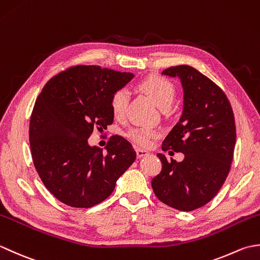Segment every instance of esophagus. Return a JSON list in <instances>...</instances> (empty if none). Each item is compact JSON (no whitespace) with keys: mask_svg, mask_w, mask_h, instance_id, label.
Here are the masks:
<instances>
[{"mask_svg":"<svg viewBox=\"0 0 260 260\" xmlns=\"http://www.w3.org/2000/svg\"><path fill=\"white\" fill-rule=\"evenodd\" d=\"M136 155H137V157L141 158V157H143V156L148 155V152L145 151V150H142V148L137 147V148H136Z\"/></svg>","mask_w":260,"mask_h":260,"instance_id":"obj_1","label":"esophagus"}]
</instances>
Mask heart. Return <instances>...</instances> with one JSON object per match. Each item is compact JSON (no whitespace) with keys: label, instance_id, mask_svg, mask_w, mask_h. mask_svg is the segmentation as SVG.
<instances>
[{"label":"heart","instance_id":"heart-1","mask_svg":"<svg viewBox=\"0 0 260 260\" xmlns=\"http://www.w3.org/2000/svg\"><path fill=\"white\" fill-rule=\"evenodd\" d=\"M140 88L150 96L157 106L162 109H168L172 105L175 97V87L169 79L161 76H150L140 84ZM129 93L125 88H120L114 91L110 98V108L116 118H123L127 109ZM127 136L136 144L148 146L153 139L157 136L155 129L148 127H136L132 128Z\"/></svg>","mask_w":260,"mask_h":260}]
</instances>
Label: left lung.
Masks as SVG:
<instances>
[{
	"instance_id": "left-lung-1",
	"label": "left lung",
	"mask_w": 260,
	"mask_h": 260,
	"mask_svg": "<svg viewBox=\"0 0 260 260\" xmlns=\"http://www.w3.org/2000/svg\"><path fill=\"white\" fill-rule=\"evenodd\" d=\"M179 77L183 87V112L165 137L163 151L184 154L182 162L157 154L162 162L152 187L159 201L180 211L203 207L224 183L234 158L236 124L231 105L221 88L191 66L163 70Z\"/></svg>"
}]
</instances>
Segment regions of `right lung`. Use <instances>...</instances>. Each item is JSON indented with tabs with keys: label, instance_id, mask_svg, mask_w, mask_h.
Instances as JSON below:
<instances>
[{
	"label": "right lung",
	"instance_id": "1",
	"mask_svg": "<svg viewBox=\"0 0 260 260\" xmlns=\"http://www.w3.org/2000/svg\"><path fill=\"white\" fill-rule=\"evenodd\" d=\"M134 75L99 66H74L43 87L33 107L29 139L33 164L47 189L74 208H91L112 194L136 158L128 141L114 135L106 153L89 146L93 128L113 124L110 98Z\"/></svg>",
	"mask_w": 260,
	"mask_h": 260
}]
</instances>
